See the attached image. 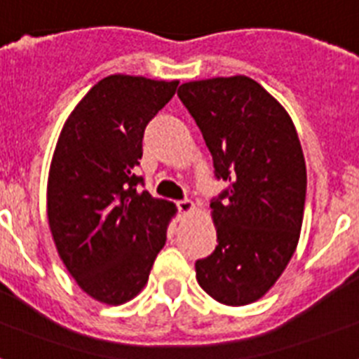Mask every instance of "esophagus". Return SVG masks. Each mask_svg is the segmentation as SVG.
Segmentation results:
<instances>
[{
	"label": "esophagus",
	"mask_w": 359,
	"mask_h": 359,
	"mask_svg": "<svg viewBox=\"0 0 359 359\" xmlns=\"http://www.w3.org/2000/svg\"><path fill=\"white\" fill-rule=\"evenodd\" d=\"M177 208H179L180 213L188 215V213H191L195 210V204L191 203L189 198H184V201H179V203H177Z\"/></svg>",
	"instance_id": "esophagus-1"
}]
</instances>
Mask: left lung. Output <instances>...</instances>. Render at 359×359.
Wrapping results in <instances>:
<instances>
[{
	"instance_id": "8db88e82",
	"label": "left lung",
	"mask_w": 359,
	"mask_h": 359,
	"mask_svg": "<svg viewBox=\"0 0 359 359\" xmlns=\"http://www.w3.org/2000/svg\"><path fill=\"white\" fill-rule=\"evenodd\" d=\"M177 95L228 182L210 204L219 245L195 263L197 281L219 303L248 305L273 287L299 241L306 168L296 128L248 76L182 83Z\"/></svg>"
}]
</instances>
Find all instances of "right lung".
I'll use <instances>...</instances> for the list:
<instances>
[{"instance_id":"obj_1","label":"right lung","mask_w":359,"mask_h":359,"mask_svg":"<svg viewBox=\"0 0 359 359\" xmlns=\"http://www.w3.org/2000/svg\"><path fill=\"white\" fill-rule=\"evenodd\" d=\"M179 82L111 74L63 123L50 162L47 217L63 264L78 287L122 305L146 287L175 204L138 191L144 129Z\"/></svg>"}]
</instances>
